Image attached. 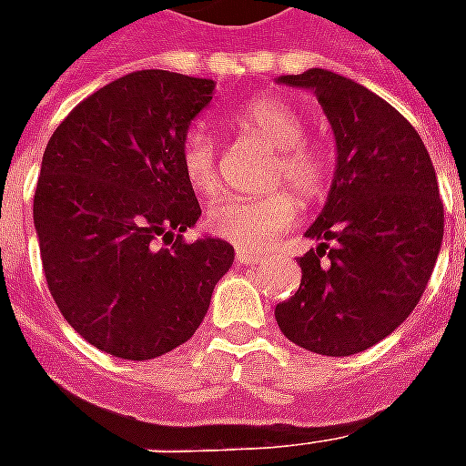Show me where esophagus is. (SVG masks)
<instances>
[{"instance_id":"obj_1","label":"esophagus","mask_w":466,"mask_h":466,"mask_svg":"<svg viewBox=\"0 0 466 466\" xmlns=\"http://www.w3.org/2000/svg\"><path fill=\"white\" fill-rule=\"evenodd\" d=\"M237 262L239 264H259L264 262V257L262 254H257V252H249V249H237Z\"/></svg>"}]
</instances>
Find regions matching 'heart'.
Returning a JSON list of instances; mask_svg holds the SVG:
<instances>
[{
    "label": "heart",
    "mask_w": 466,
    "mask_h": 466,
    "mask_svg": "<svg viewBox=\"0 0 466 466\" xmlns=\"http://www.w3.org/2000/svg\"><path fill=\"white\" fill-rule=\"evenodd\" d=\"M234 122L277 152L269 187H289L307 202L322 197L332 169L329 157L322 147L304 139L307 122L289 102L277 96H259L239 106ZM179 162L192 189L202 194L217 192L219 152L214 137L204 127H192L184 134ZM297 199L284 189L264 197H222L207 209V227L237 247L264 249L297 222Z\"/></svg>",
    "instance_id": "heart-1"
}]
</instances>
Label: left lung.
Segmentation results:
<instances>
[{
    "label": "left lung",
    "instance_id": "8db88e82",
    "mask_svg": "<svg viewBox=\"0 0 466 466\" xmlns=\"http://www.w3.org/2000/svg\"><path fill=\"white\" fill-rule=\"evenodd\" d=\"M312 89L332 124L337 167L299 257L302 284L277 304L289 342L327 357L370 350L421 299L444 237V204L417 129L381 96L327 69L284 75Z\"/></svg>",
    "mask_w": 466,
    "mask_h": 466
}]
</instances>
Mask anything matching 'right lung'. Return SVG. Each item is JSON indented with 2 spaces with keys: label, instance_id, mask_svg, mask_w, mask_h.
<instances>
[{
  "label": "right lung",
  "instance_id": "add662e5",
  "mask_svg": "<svg viewBox=\"0 0 466 466\" xmlns=\"http://www.w3.org/2000/svg\"><path fill=\"white\" fill-rule=\"evenodd\" d=\"M214 82L164 69L115 79L46 144L35 229L49 292L75 332L119 360L184 344L234 262L217 237L184 242L202 217L179 162Z\"/></svg>",
  "mask_w": 466,
  "mask_h": 466
}]
</instances>
